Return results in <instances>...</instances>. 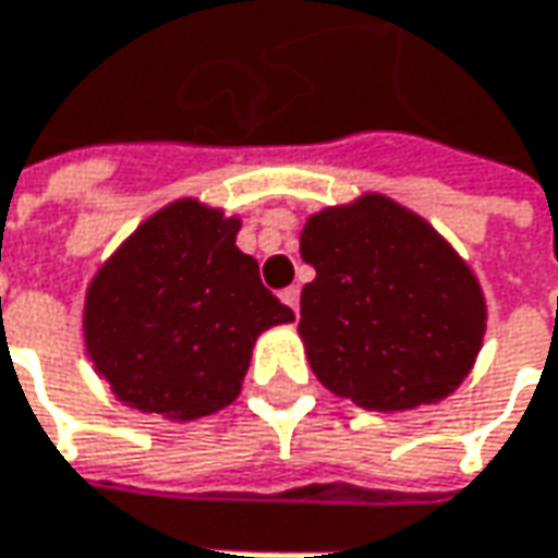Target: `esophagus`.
<instances>
[{"instance_id":"34e87169","label":"esophagus","mask_w":558,"mask_h":558,"mask_svg":"<svg viewBox=\"0 0 558 558\" xmlns=\"http://www.w3.org/2000/svg\"><path fill=\"white\" fill-rule=\"evenodd\" d=\"M280 299H283V305H290L293 312H299V287H287V290L280 293Z\"/></svg>"}]
</instances>
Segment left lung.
<instances>
[{"mask_svg": "<svg viewBox=\"0 0 558 558\" xmlns=\"http://www.w3.org/2000/svg\"><path fill=\"white\" fill-rule=\"evenodd\" d=\"M299 253L315 268L299 299V337L330 392L395 413L460 389L482 352L488 305L429 221L386 194H361L308 216Z\"/></svg>", "mask_w": 558, "mask_h": 558, "instance_id": "obj_1", "label": "left lung"}]
</instances>
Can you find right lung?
<instances>
[{
    "label": "right lung",
    "instance_id": "right-lung-1",
    "mask_svg": "<svg viewBox=\"0 0 558 558\" xmlns=\"http://www.w3.org/2000/svg\"><path fill=\"white\" fill-rule=\"evenodd\" d=\"M241 219L182 197L145 219L98 268L83 305L95 374L125 408L197 420L241 395L256 339L293 312L238 250Z\"/></svg>",
    "mask_w": 558,
    "mask_h": 558
}]
</instances>
